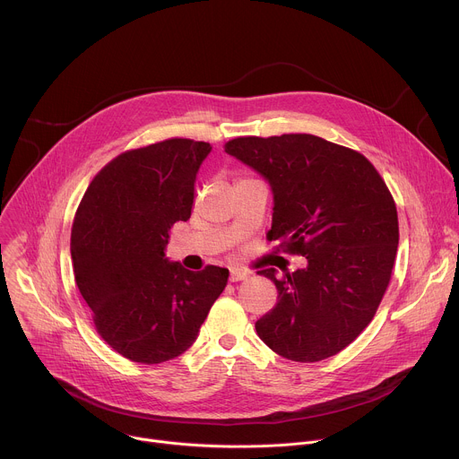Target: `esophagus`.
Masks as SVG:
<instances>
[{"label":"esophagus","mask_w":459,"mask_h":459,"mask_svg":"<svg viewBox=\"0 0 459 459\" xmlns=\"http://www.w3.org/2000/svg\"><path fill=\"white\" fill-rule=\"evenodd\" d=\"M248 278V273L241 271V269H232L230 271V281H241V280H247Z\"/></svg>","instance_id":"esophagus-1"}]
</instances>
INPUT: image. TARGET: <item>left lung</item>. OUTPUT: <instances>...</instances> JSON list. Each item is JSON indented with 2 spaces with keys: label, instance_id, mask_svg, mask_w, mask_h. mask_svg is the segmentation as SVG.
Masks as SVG:
<instances>
[{
  "label": "left lung",
  "instance_id": "left-lung-1",
  "mask_svg": "<svg viewBox=\"0 0 459 459\" xmlns=\"http://www.w3.org/2000/svg\"><path fill=\"white\" fill-rule=\"evenodd\" d=\"M225 152L264 176L274 195L267 238L307 267L259 274L278 303L255 321L276 354L301 363L331 358L372 321L398 252L396 204L359 152L312 134L236 138Z\"/></svg>",
  "mask_w": 459,
  "mask_h": 459
}]
</instances>
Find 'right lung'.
Masks as SVG:
<instances>
[{
    "label": "right lung",
    "instance_id": "add662e5",
    "mask_svg": "<svg viewBox=\"0 0 459 459\" xmlns=\"http://www.w3.org/2000/svg\"><path fill=\"white\" fill-rule=\"evenodd\" d=\"M212 147L183 138L128 151L105 165L78 207L71 255L98 334L130 361L156 365L198 338L229 271H186L165 255L186 221L194 183Z\"/></svg>",
    "mask_w": 459,
    "mask_h": 459
}]
</instances>
